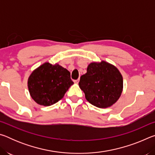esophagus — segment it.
Wrapping results in <instances>:
<instances>
[{
  "instance_id": "1",
  "label": "esophagus",
  "mask_w": 155,
  "mask_h": 155,
  "mask_svg": "<svg viewBox=\"0 0 155 155\" xmlns=\"http://www.w3.org/2000/svg\"><path fill=\"white\" fill-rule=\"evenodd\" d=\"M78 81H79V79L75 80V81H74V82L75 83H77V84H78Z\"/></svg>"
}]
</instances>
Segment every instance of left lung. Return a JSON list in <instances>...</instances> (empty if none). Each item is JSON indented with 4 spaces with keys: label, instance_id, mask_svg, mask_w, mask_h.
<instances>
[{
    "label": "left lung",
    "instance_id": "8db88e82",
    "mask_svg": "<svg viewBox=\"0 0 155 155\" xmlns=\"http://www.w3.org/2000/svg\"><path fill=\"white\" fill-rule=\"evenodd\" d=\"M78 85L89 103L99 108L111 107L123 90V78L119 70L109 63L91 62L81 77Z\"/></svg>",
    "mask_w": 155,
    "mask_h": 155
}]
</instances>
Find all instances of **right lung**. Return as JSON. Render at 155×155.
Wrapping results in <instances>:
<instances>
[{"label": "right lung", "mask_w": 155, "mask_h": 155, "mask_svg": "<svg viewBox=\"0 0 155 155\" xmlns=\"http://www.w3.org/2000/svg\"><path fill=\"white\" fill-rule=\"evenodd\" d=\"M74 83L70 72L58 64L45 62L37 68L28 78L30 96L36 103L51 106L64 98Z\"/></svg>", "instance_id": "obj_1"}]
</instances>
